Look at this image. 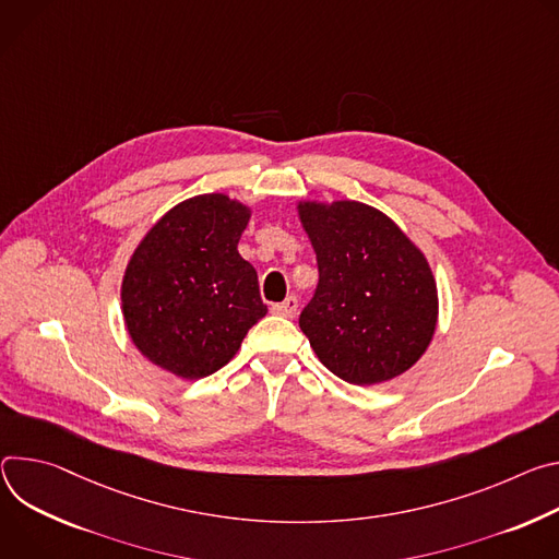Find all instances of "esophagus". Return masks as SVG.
Masks as SVG:
<instances>
[{"instance_id": "1", "label": "esophagus", "mask_w": 559, "mask_h": 559, "mask_svg": "<svg viewBox=\"0 0 559 559\" xmlns=\"http://www.w3.org/2000/svg\"><path fill=\"white\" fill-rule=\"evenodd\" d=\"M297 297H293V295H288L284 301H280V304H273L271 306V311L275 313V316H282V318H295L297 316Z\"/></svg>"}]
</instances>
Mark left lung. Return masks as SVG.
Returning <instances> with one entry per match:
<instances>
[{
  "label": "left lung",
  "instance_id": "8db88e82",
  "mask_svg": "<svg viewBox=\"0 0 559 559\" xmlns=\"http://www.w3.org/2000/svg\"><path fill=\"white\" fill-rule=\"evenodd\" d=\"M297 213L320 269L299 329L320 361L357 386L406 373L438 326V286L424 253L361 202H299Z\"/></svg>",
  "mask_w": 559,
  "mask_h": 559
}]
</instances>
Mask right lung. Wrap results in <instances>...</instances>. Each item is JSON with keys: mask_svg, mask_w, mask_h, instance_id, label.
Returning <instances> with one entry per match:
<instances>
[{"mask_svg": "<svg viewBox=\"0 0 559 559\" xmlns=\"http://www.w3.org/2000/svg\"><path fill=\"white\" fill-rule=\"evenodd\" d=\"M251 209L224 193L173 206L140 241L121 280V313L138 350L181 380L226 366L266 316L258 271L237 243Z\"/></svg>", "mask_w": 559, "mask_h": 559, "instance_id": "1", "label": "right lung"}]
</instances>
